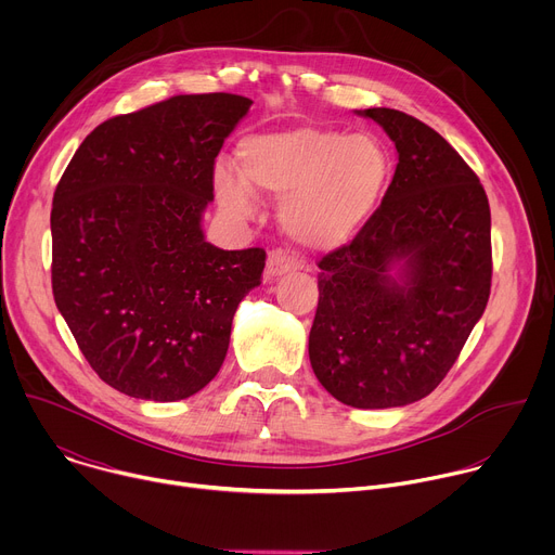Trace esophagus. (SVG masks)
Wrapping results in <instances>:
<instances>
[{"label":"esophagus","mask_w":555,"mask_h":555,"mask_svg":"<svg viewBox=\"0 0 555 555\" xmlns=\"http://www.w3.org/2000/svg\"><path fill=\"white\" fill-rule=\"evenodd\" d=\"M296 268H298V263H296L294 257H289V255L283 253V250H272V253L268 255V261H266V281L285 276V274L294 272Z\"/></svg>","instance_id":"obj_1"}]
</instances>
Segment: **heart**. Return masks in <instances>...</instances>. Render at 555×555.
<instances>
[{"mask_svg":"<svg viewBox=\"0 0 555 555\" xmlns=\"http://www.w3.org/2000/svg\"><path fill=\"white\" fill-rule=\"evenodd\" d=\"M236 153L242 169L219 163L212 171L219 206L234 219H248L259 206L257 191L283 197L281 225L309 250L351 242L390 176V155L379 138L332 127L302 125L250 135Z\"/></svg>","mask_w":555,"mask_h":555,"instance_id":"heart-1","label":"heart"}]
</instances>
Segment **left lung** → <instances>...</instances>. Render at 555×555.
I'll use <instances>...</instances> for the list:
<instances>
[{
	"label": "left lung",
	"mask_w": 555,
	"mask_h": 555,
	"mask_svg": "<svg viewBox=\"0 0 555 555\" xmlns=\"http://www.w3.org/2000/svg\"><path fill=\"white\" fill-rule=\"evenodd\" d=\"M398 149L379 208L353 242L319 261L309 362L334 398L392 409L430 395L456 362L492 287L483 184L422 120L358 112Z\"/></svg>",
	"instance_id": "1"
}]
</instances>
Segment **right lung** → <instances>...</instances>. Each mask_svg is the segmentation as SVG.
Returning a JSON list of instances; mask_svg holds the SVG:
<instances>
[{
  "label": "right lung",
  "instance_id": "obj_1",
  "mask_svg": "<svg viewBox=\"0 0 555 555\" xmlns=\"http://www.w3.org/2000/svg\"><path fill=\"white\" fill-rule=\"evenodd\" d=\"M253 101L184 94L99 125L52 199V294L99 377L178 402L221 369L266 250L204 240L215 157Z\"/></svg>",
  "mask_w": 555,
  "mask_h": 555
}]
</instances>
